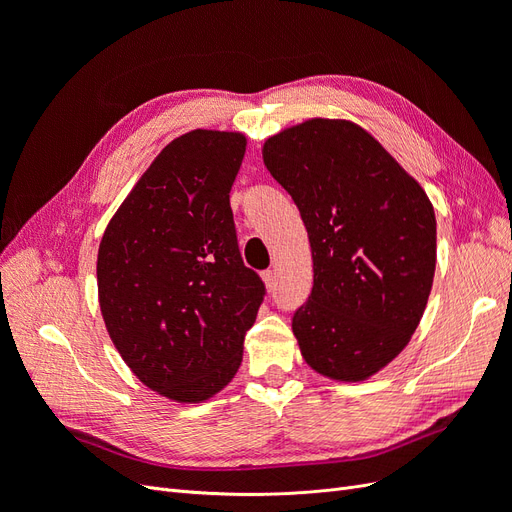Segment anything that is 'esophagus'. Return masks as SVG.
Listing matches in <instances>:
<instances>
[{
  "instance_id": "1",
  "label": "esophagus",
  "mask_w": 512,
  "mask_h": 512,
  "mask_svg": "<svg viewBox=\"0 0 512 512\" xmlns=\"http://www.w3.org/2000/svg\"><path fill=\"white\" fill-rule=\"evenodd\" d=\"M262 280H265V286H267V290H275V286H277V280H275V271H265L262 273Z\"/></svg>"
}]
</instances>
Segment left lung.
<instances>
[{"label":"left lung","mask_w":512,"mask_h":512,"mask_svg":"<svg viewBox=\"0 0 512 512\" xmlns=\"http://www.w3.org/2000/svg\"><path fill=\"white\" fill-rule=\"evenodd\" d=\"M262 160L292 196L314 260L292 333L305 363L367 380L404 350L436 273V213L418 181L354 121L314 117L267 138Z\"/></svg>","instance_id":"left-lung-1"}]
</instances>
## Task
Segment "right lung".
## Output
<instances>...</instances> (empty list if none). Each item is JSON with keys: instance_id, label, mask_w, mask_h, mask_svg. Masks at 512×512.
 <instances>
[{"instance_id": "right-lung-1", "label": "right lung", "mask_w": 512, "mask_h": 512, "mask_svg": "<svg viewBox=\"0 0 512 512\" xmlns=\"http://www.w3.org/2000/svg\"><path fill=\"white\" fill-rule=\"evenodd\" d=\"M245 145V134L220 130L170 141L100 241L106 331L132 374L179 404L207 401L235 378L265 297L230 209Z\"/></svg>"}]
</instances>
